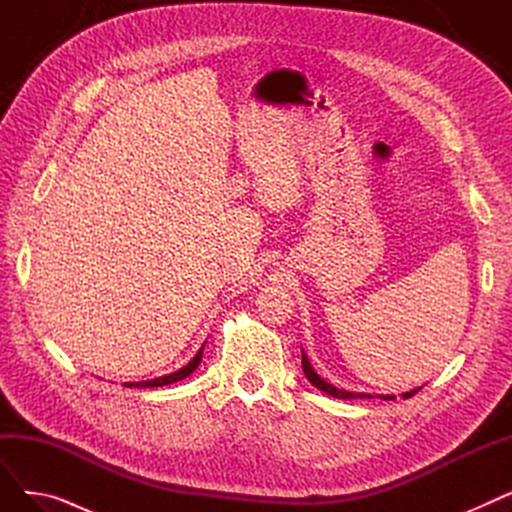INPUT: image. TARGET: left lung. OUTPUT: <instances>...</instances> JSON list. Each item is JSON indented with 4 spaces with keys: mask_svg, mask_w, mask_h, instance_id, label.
<instances>
[{
    "mask_svg": "<svg viewBox=\"0 0 512 512\" xmlns=\"http://www.w3.org/2000/svg\"><path fill=\"white\" fill-rule=\"evenodd\" d=\"M303 371H305V375H307V380H309L317 390H324L326 394H330V396H334V398H342V400H348V398H373L371 394H363V392H346V390H340V388L328 384L324 378H319V375L315 373V369L311 367V363H309L305 351H303ZM419 390H421V388H415V390H411V392H405V394H402V398H411V396L417 394ZM380 398H384V400H394L396 396H394V394H380Z\"/></svg>",
    "mask_w": 512,
    "mask_h": 512,
    "instance_id": "8db88e82",
    "label": "left lung"
}]
</instances>
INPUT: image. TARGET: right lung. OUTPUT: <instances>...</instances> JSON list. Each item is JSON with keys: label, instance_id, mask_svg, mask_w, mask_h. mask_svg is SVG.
<instances>
[{"label": "right lung", "instance_id": "obj_1", "mask_svg": "<svg viewBox=\"0 0 512 512\" xmlns=\"http://www.w3.org/2000/svg\"><path fill=\"white\" fill-rule=\"evenodd\" d=\"M203 348H205V344L199 348V353L188 361L182 369H178V371H174V373H170V375H161V378H155V380H147V382H126L124 386H128V388H157V386H168V384H174V382H180V380H184V378H188V375H191L197 367H199V363H201V357H203Z\"/></svg>", "mask_w": 512, "mask_h": 512}]
</instances>
